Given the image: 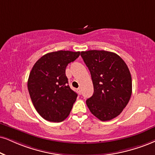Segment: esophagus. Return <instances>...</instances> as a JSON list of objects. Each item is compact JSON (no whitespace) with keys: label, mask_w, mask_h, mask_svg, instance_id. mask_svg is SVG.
<instances>
[{"label":"esophagus","mask_w":155,"mask_h":155,"mask_svg":"<svg viewBox=\"0 0 155 155\" xmlns=\"http://www.w3.org/2000/svg\"><path fill=\"white\" fill-rule=\"evenodd\" d=\"M78 93H80V94H81V87L78 88Z\"/></svg>","instance_id":"34e87169"}]
</instances>
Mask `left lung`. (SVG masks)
Masks as SVG:
<instances>
[{
    "label": "left lung",
    "instance_id": "obj_1",
    "mask_svg": "<svg viewBox=\"0 0 155 155\" xmlns=\"http://www.w3.org/2000/svg\"><path fill=\"white\" fill-rule=\"evenodd\" d=\"M88 68L94 93L87 99L90 111L102 121L118 116L127 106L132 93L130 71L116 53L105 50L81 51Z\"/></svg>",
    "mask_w": 155,
    "mask_h": 155
}]
</instances>
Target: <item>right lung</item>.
<instances>
[{
    "mask_svg": "<svg viewBox=\"0 0 155 155\" xmlns=\"http://www.w3.org/2000/svg\"><path fill=\"white\" fill-rule=\"evenodd\" d=\"M80 51H57L39 59L30 72L28 90L34 108L45 120L64 121L70 114L78 94L68 85L65 69Z\"/></svg>",
    "mask_w": 155,
    "mask_h": 155,
    "instance_id": "1",
    "label": "right lung"
}]
</instances>
